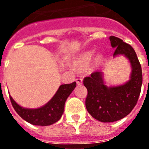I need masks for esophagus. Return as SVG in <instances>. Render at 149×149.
<instances>
[{
	"label": "esophagus",
	"mask_w": 149,
	"mask_h": 149,
	"mask_svg": "<svg viewBox=\"0 0 149 149\" xmlns=\"http://www.w3.org/2000/svg\"><path fill=\"white\" fill-rule=\"evenodd\" d=\"M76 81H77V84H82V83H83V79L82 78H77Z\"/></svg>",
	"instance_id": "obj_1"
}]
</instances>
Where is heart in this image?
I'll list each match as a JSON object with an SVG mask.
<instances>
[{
  "mask_svg": "<svg viewBox=\"0 0 149 149\" xmlns=\"http://www.w3.org/2000/svg\"><path fill=\"white\" fill-rule=\"evenodd\" d=\"M93 56H94V51H93V50L85 52L84 53H83L81 56H79V58L77 60V63H78L79 65H82V66H85V65H88L89 63H91ZM102 60H103L102 56H97L95 59V65H99L102 63Z\"/></svg>",
  "mask_w": 149,
  "mask_h": 149,
  "instance_id": "obj_1",
  "label": "heart"
}]
</instances>
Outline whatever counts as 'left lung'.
<instances>
[{"label":"left lung","instance_id":"8db88e82","mask_svg":"<svg viewBox=\"0 0 149 149\" xmlns=\"http://www.w3.org/2000/svg\"><path fill=\"white\" fill-rule=\"evenodd\" d=\"M110 41L115 49L113 56L125 55L132 64V72L129 81L115 87L104 85L100 72H93L84 79L87 89L86 110L101 122H113L126 117L136 105L142 84L141 66L134 49L115 36H110Z\"/></svg>","mask_w":149,"mask_h":149}]
</instances>
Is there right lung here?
Instances as JSON below:
<instances>
[{
  "instance_id": "right-lung-1",
  "label": "right lung",
  "mask_w": 149,
  "mask_h": 149,
  "mask_svg": "<svg viewBox=\"0 0 149 149\" xmlns=\"http://www.w3.org/2000/svg\"><path fill=\"white\" fill-rule=\"evenodd\" d=\"M76 86V82L61 85L51 100L45 106L38 109L23 108L16 104L10 96V100L17 114L27 122L34 125L47 126L57 122L60 119L64 111L65 100Z\"/></svg>"
}]
</instances>
